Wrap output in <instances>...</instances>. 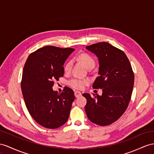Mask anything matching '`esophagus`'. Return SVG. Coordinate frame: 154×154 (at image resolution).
Wrapping results in <instances>:
<instances>
[{"instance_id":"1","label":"esophagus","mask_w":154,"mask_h":154,"mask_svg":"<svg viewBox=\"0 0 154 154\" xmlns=\"http://www.w3.org/2000/svg\"><path fill=\"white\" fill-rule=\"evenodd\" d=\"M74 94H75V96L76 97H79L82 95V93L80 91H75L74 92Z\"/></svg>"}]
</instances>
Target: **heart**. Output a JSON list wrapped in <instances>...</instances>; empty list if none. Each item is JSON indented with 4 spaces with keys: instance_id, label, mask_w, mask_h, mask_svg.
<instances>
[{
    "instance_id": "1",
    "label": "heart",
    "mask_w": 154,
    "mask_h": 154,
    "mask_svg": "<svg viewBox=\"0 0 154 154\" xmlns=\"http://www.w3.org/2000/svg\"><path fill=\"white\" fill-rule=\"evenodd\" d=\"M78 58L80 61L82 62L85 65L86 68H88L89 67L95 65V61L94 58L87 53H82L79 55ZM73 62L72 60H69L66 63L64 66L65 72L68 73L72 69ZM90 83V80L87 78H79L73 77L68 81V85L75 89H82L84 88L86 85Z\"/></svg>"
}]
</instances>
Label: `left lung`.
<instances>
[{"instance_id":"1","label":"left lung","mask_w":154,"mask_h":154,"mask_svg":"<svg viewBox=\"0 0 154 154\" xmlns=\"http://www.w3.org/2000/svg\"><path fill=\"white\" fill-rule=\"evenodd\" d=\"M99 60L98 77L93 88L103 89L101 96L85 93V111L90 121L105 126L118 120L127 109L134 85V73L124 51L107 42L86 46Z\"/></svg>"}]
</instances>
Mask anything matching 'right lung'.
<instances>
[{"mask_svg": "<svg viewBox=\"0 0 154 154\" xmlns=\"http://www.w3.org/2000/svg\"><path fill=\"white\" fill-rule=\"evenodd\" d=\"M72 48L48 45L31 53L25 62L21 82L23 98L30 116L48 129H56L68 120L74 92L69 87L58 94L54 81L64 76V62Z\"/></svg>", "mask_w": 154, "mask_h": 154, "instance_id": "add662e5", "label": "right lung"}]
</instances>
